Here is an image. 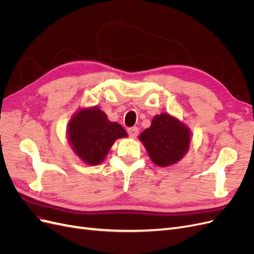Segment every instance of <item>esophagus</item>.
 Returning a JSON list of instances; mask_svg holds the SVG:
<instances>
[{
  "label": "esophagus",
  "mask_w": 254,
  "mask_h": 254,
  "mask_svg": "<svg viewBox=\"0 0 254 254\" xmlns=\"http://www.w3.org/2000/svg\"><path fill=\"white\" fill-rule=\"evenodd\" d=\"M128 134L131 136V137H136L137 133H139V129H137L136 127H131V128H128L127 130Z\"/></svg>",
  "instance_id": "34e87169"
}]
</instances>
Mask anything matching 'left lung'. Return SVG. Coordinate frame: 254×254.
I'll return each mask as SVG.
<instances>
[{"label": "left lung", "instance_id": "1", "mask_svg": "<svg viewBox=\"0 0 254 254\" xmlns=\"http://www.w3.org/2000/svg\"><path fill=\"white\" fill-rule=\"evenodd\" d=\"M153 163L171 166L186 156L190 144V130L168 113L156 115L149 128L139 136Z\"/></svg>", "mask_w": 254, "mask_h": 254}]
</instances>
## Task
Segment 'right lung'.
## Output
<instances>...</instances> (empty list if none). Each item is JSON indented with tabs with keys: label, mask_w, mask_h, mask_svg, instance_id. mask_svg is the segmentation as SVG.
<instances>
[{
	"label": "right lung",
	"mask_w": 254,
	"mask_h": 254,
	"mask_svg": "<svg viewBox=\"0 0 254 254\" xmlns=\"http://www.w3.org/2000/svg\"><path fill=\"white\" fill-rule=\"evenodd\" d=\"M66 133L73 151L88 165L102 163L114 142L128 136L126 130L110 122L98 107L79 109L68 122Z\"/></svg>",
	"instance_id": "1"
}]
</instances>
